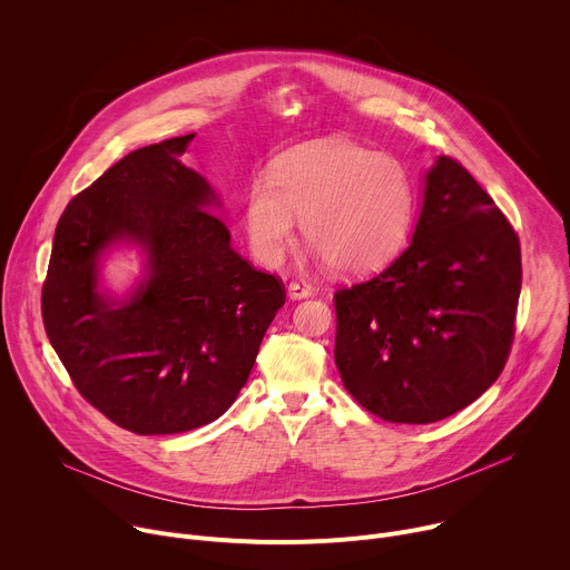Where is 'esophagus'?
Returning <instances> with one entry per match:
<instances>
[{
	"mask_svg": "<svg viewBox=\"0 0 570 570\" xmlns=\"http://www.w3.org/2000/svg\"><path fill=\"white\" fill-rule=\"evenodd\" d=\"M311 293H313V288L306 282H291L288 284V297L291 299H304V297H311Z\"/></svg>",
	"mask_w": 570,
	"mask_h": 570,
	"instance_id": "esophagus-1",
	"label": "esophagus"
}]
</instances>
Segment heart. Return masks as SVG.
I'll use <instances>...</instances> for the list:
<instances>
[{
  "label": "heart",
  "instance_id": "obj_1",
  "mask_svg": "<svg viewBox=\"0 0 570 570\" xmlns=\"http://www.w3.org/2000/svg\"><path fill=\"white\" fill-rule=\"evenodd\" d=\"M417 191L401 159L347 139H313L275 157L243 198V227L264 266H277L295 216L313 250L343 275L390 264L409 240Z\"/></svg>",
  "mask_w": 570,
  "mask_h": 570
}]
</instances>
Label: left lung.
<instances>
[{"label": "left lung", "instance_id": "obj_1", "mask_svg": "<svg viewBox=\"0 0 570 570\" xmlns=\"http://www.w3.org/2000/svg\"><path fill=\"white\" fill-rule=\"evenodd\" d=\"M519 293V236L471 174L440 155L411 246L334 297L347 392L394 424L455 415L503 372Z\"/></svg>", "mask_w": 570, "mask_h": 570}]
</instances>
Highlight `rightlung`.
I'll list each match as a JSON object with an SVG mask.
<instances>
[{
  "mask_svg": "<svg viewBox=\"0 0 570 570\" xmlns=\"http://www.w3.org/2000/svg\"><path fill=\"white\" fill-rule=\"evenodd\" d=\"M194 135L128 153L62 212L42 286L51 347L117 426L174 435L218 420L246 385L284 284L229 246L212 185L180 159ZM117 245L145 255L124 298L100 286Z\"/></svg>",
  "mask_w": 570,
  "mask_h": 570,
  "instance_id": "1",
  "label": "right lung"
}]
</instances>
